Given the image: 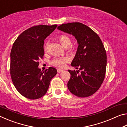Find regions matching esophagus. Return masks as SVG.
Returning a JSON list of instances; mask_svg holds the SVG:
<instances>
[{"instance_id":"obj_1","label":"esophagus","mask_w":127,"mask_h":127,"mask_svg":"<svg viewBox=\"0 0 127 127\" xmlns=\"http://www.w3.org/2000/svg\"><path fill=\"white\" fill-rule=\"evenodd\" d=\"M63 70L62 69H57V72L58 73H61L62 72H63Z\"/></svg>"}]
</instances>
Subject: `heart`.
<instances>
[{
    "instance_id": "heart-1",
    "label": "heart",
    "mask_w": 127,
    "mask_h": 127,
    "mask_svg": "<svg viewBox=\"0 0 127 127\" xmlns=\"http://www.w3.org/2000/svg\"><path fill=\"white\" fill-rule=\"evenodd\" d=\"M59 40L64 47L69 46L71 43L70 37L65 35H62L59 36ZM49 45V42L46 41L45 43V48L46 49ZM69 59L67 57H57L53 59L51 62V64L53 66H57L58 68H64L65 64L69 62Z\"/></svg>"
}]
</instances>
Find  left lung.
<instances>
[{"label": "left lung", "instance_id": "left-lung-1", "mask_svg": "<svg viewBox=\"0 0 127 127\" xmlns=\"http://www.w3.org/2000/svg\"><path fill=\"white\" fill-rule=\"evenodd\" d=\"M58 30L74 36L78 44L71 65L79 70H68V89L78 97L92 95L101 86L106 72V53L101 40L95 32L79 22L64 23Z\"/></svg>", "mask_w": 127, "mask_h": 127}]
</instances>
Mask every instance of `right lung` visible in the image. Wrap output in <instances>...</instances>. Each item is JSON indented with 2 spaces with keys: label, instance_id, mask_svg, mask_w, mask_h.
<instances>
[{
  "label": "right lung",
  "instance_id": "right-lung-1",
  "mask_svg": "<svg viewBox=\"0 0 127 127\" xmlns=\"http://www.w3.org/2000/svg\"><path fill=\"white\" fill-rule=\"evenodd\" d=\"M57 25H38L25 30L19 35L10 52V76L19 93L31 100L45 94L51 79L57 73L53 67L45 71L38 68L44 55V40L54 31Z\"/></svg>",
  "mask_w": 127,
  "mask_h": 127
}]
</instances>
